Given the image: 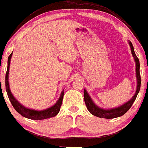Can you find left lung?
<instances>
[{
  "instance_id": "left-lung-1",
  "label": "left lung",
  "mask_w": 148,
  "mask_h": 148,
  "mask_svg": "<svg viewBox=\"0 0 148 148\" xmlns=\"http://www.w3.org/2000/svg\"><path fill=\"white\" fill-rule=\"evenodd\" d=\"M129 46L131 47L132 54L134 59L135 61V70H136V78H137V88L135 91V95L133 96L132 98L130 99L128 102L124 103L123 105H121L120 107H116V108H112L109 110H104L102 108H100L95 104L92 101V99L90 97L89 95L88 94L86 90H84V99H85V103L86 104L87 109L88 111L95 116L100 117V118H105V119H113L116 117L121 116L124 115L127 111L129 110L131 107L132 106L134 101L137 97V95L140 91V87H141V75H140V63H139V60L137 57L136 54L134 51V47L132 46V42H129Z\"/></svg>"
}]
</instances>
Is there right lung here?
Wrapping results in <instances>:
<instances>
[{
	"mask_svg": "<svg viewBox=\"0 0 148 148\" xmlns=\"http://www.w3.org/2000/svg\"><path fill=\"white\" fill-rule=\"evenodd\" d=\"M12 54H13V53H10V55L8 57V60H7V73H6L5 77V86L9 100L10 101L13 107H14V109L23 116L28 118V119H33V120H41V119H48V118H51V117L57 116L59 113L61 104H62V101H63V94H64L63 91L61 92L60 97L58 99V101H57V103L52 107H49V108H47L46 110H35L26 108V107H24L23 105L19 103L15 97H13V95L11 93L9 86V69Z\"/></svg>",
	"mask_w": 148,
	"mask_h": 148,
	"instance_id": "right-lung-1",
	"label": "right lung"
}]
</instances>
